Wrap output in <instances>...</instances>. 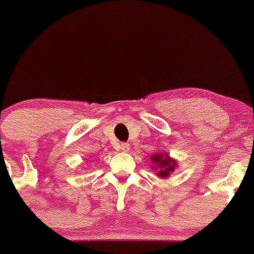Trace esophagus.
<instances>
[{
	"instance_id": "34e87169",
	"label": "esophagus",
	"mask_w": 254,
	"mask_h": 254,
	"mask_svg": "<svg viewBox=\"0 0 254 254\" xmlns=\"http://www.w3.org/2000/svg\"><path fill=\"white\" fill-rule=\"evenodd\" d=\"M120 150H122V151H128L129 145L128 143H122V145H120Z\"/></svg>"
}]
</instances>
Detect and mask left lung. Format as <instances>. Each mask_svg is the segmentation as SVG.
<instances>
[{"label":"left lung","mask_w":254,"mask_h":254,"mask_svg":"<svg viewBox=\"0 0 254 254\" xmlns=\"http://www.w3.org/2000/svg\"><path fill=\"white\" fill-rule=\"evenodd\" d=\"M152 161L156 163L160 167V170H159V176L160 177H168L170 174V172L174 170V167H176V161H172L169 158H163V154L160 155H154L152 156Z\"/></svg>","instance_id":"8db88e82"}]
</instances>
